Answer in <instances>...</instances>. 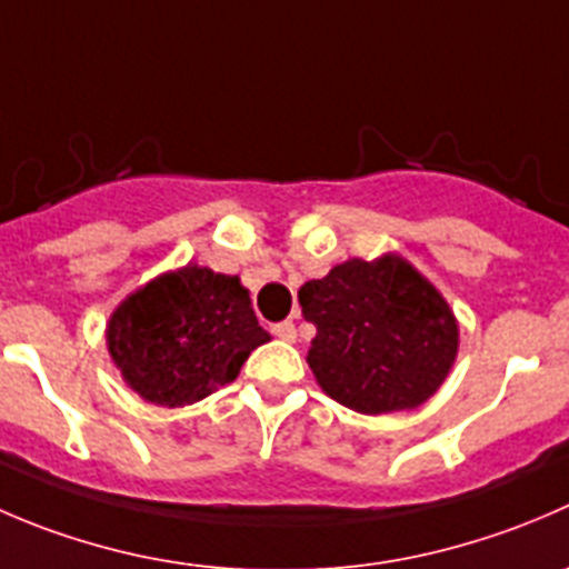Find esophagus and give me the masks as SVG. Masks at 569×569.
Returning <instances> with one entry per match:
<instances>
[{
    "mask_svg": "<svg viewBox=\"0 0 569 569\" xmlns=\"http://www.w3.org/2000/svg\"><path fill=\"white\" fill-rule=\"evenodd\" d=\"M272 333L278 336V339H283V341H295L297 339V328H295V322H289V319H286V322L274 325Z\"/></svg>",
    "mask_w": 569,
    "mask_h": 569,
    "instance_id": "obj_1",
    "label": "esophagus"
}]
</instances>
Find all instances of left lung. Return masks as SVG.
I'll list each match as a JSON object with an SVG mask.
<instances>
[{
	"label": "left lung",
	"instance_id": "left-lung-1",
	"mask_svg": "<svg viewBox=\"0 0 569 569\" xmlns=\"http://www.w3.org/2000/svg\"><path fill=\"white\" fill-rule=\"evenodd\" d=\"M317 325L308 363L325 395L361 413L417 408L448 378L459 350L453 311L402 258L352 261L300 289Z\"/></svg>",
	"mask_w": 569,
	"mask_h": 569
}]
</instances>
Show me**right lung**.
Masks as SVG:
<instances>
[{"mask_svg": "<svg viewBox=\"0 0 569 569\" xmlns=\"http://www.w3.org/2000/svg\"><path fill=\"white\" fill-rule=\"evenodd\" d=\"M269 341L239 278L186 267L127 297L108 325V350L127 383L158 406H189L230 383Z\"/></svg>", "mask_w": 569, "mask_h": 569, "instance_id": "right-lung-1", "label": "right lung"}]
</instances>
